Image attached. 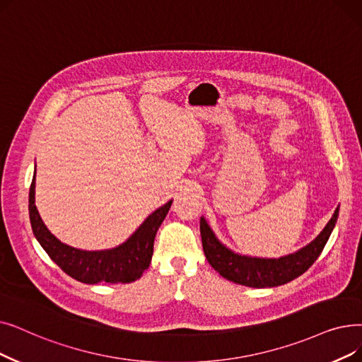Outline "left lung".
Wrapping results in <instances>:
<instances>
[{"label":"left lung","mask_w":362,"mask_h":362,"mask_svg":"<svg viewBox=\"0 0 362 362\" xmlns=\"http://www.w3.org/2000/svg\"><path fill=\"white\" fill-rule=\"evenodd\" d=\"M337 216L339 207L315 240L296 253L279 259H260L233 253L216 238L206 218L201 217L199 230L204 255L214 271L235 284L253 288L278 287L305 274L318 259L336 226Z\"/></svg>","instance_id":"8db88e82"}]
</instances>
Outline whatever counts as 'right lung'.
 Returning a JSON list of instances; mask_svg holds the SVG:
<instances>
[{"label": "right lung", "mask_w": 362, "mask_h": 362, "mask_svg": "<svg viewBox=\"0 0 362 362\" xmlns=\"http://www.w3.org/2000/svg\"><path fill=\"white\" fill-rule=\"evenodd\" d=\"M171 202L155 210L132 237L121 245L111 250L86 251L69 247L60 243L54 235L47 229L35 206V175L29 189V218L35 238L45 250V253L59 266V268L84 284H98V282H133L142 276L149 268L153 253V240L163 220L165 218Z\"/></svg>", "instance_id": "obj_1"}]
</instances>
